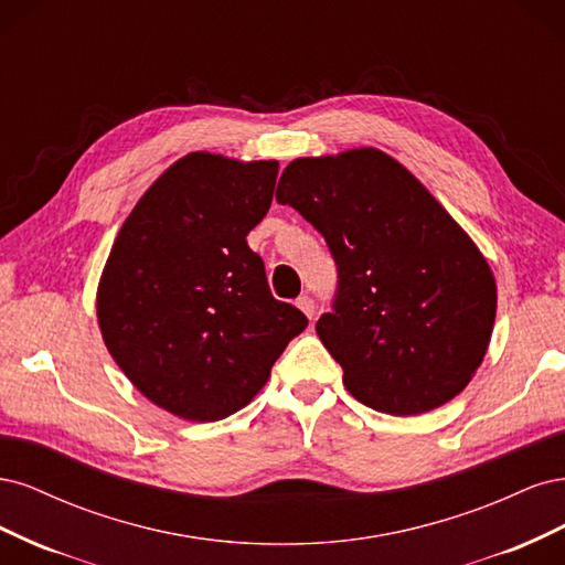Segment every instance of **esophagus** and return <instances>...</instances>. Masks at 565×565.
<instances>
[{
    "mask_svg": "<svg viewBox=\"0 0 565 565\" xmlns=\"http://www.w3.org/2000/svg\"><path fill=\"white\" fill-rule=\"evenodd\" d=\"M297 306L306 313V318L313 320V316H316V301H313L309 295H301V297L297 299Z\"/></svg>",
    "mask_w": 565,
    "mask_h": 565,
    "instance_id": "esophagus-1",
    "label": "esophagus"
}]
</instances>
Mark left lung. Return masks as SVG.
<instances>
[{"label": "left lung", "mask_w": 565, "mask_h": 565, "mask_svg": "<svg viewBox=\"0 0 565 565\" xmlns=\"http://www.w3.org/2000/svg\"><path fill=\"white\" fill-rule=\"evenodd\" d=\"M276 200L334 256L332 313L316 332L351 396L398 417L452 401L483 363L498 311L492 270L457 221L377 148L289 162Z\"/></svg>", "instance_id": "8db88e82"}]
</instances>
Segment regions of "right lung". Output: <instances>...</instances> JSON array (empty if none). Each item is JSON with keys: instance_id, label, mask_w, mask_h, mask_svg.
<instances>
[{"instance_id": "right-lung-1", "label": "right lung", "mask_w": 565, "mask_h": 565, "mask_svg": "<svg viewBox=\"0 0 565 565\" xmlns=\"http://www.w3.org/2000/svg\"><path fill=\"white\" fill-rule=\"evenodd\" d=\"M276 160L188 152L119 228L98 282L106 347L148 401L181 419L245 407L306 316L270 295L247 233L266 216Z\"/></svg>"}]
</instances>
